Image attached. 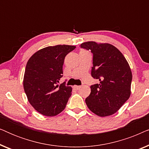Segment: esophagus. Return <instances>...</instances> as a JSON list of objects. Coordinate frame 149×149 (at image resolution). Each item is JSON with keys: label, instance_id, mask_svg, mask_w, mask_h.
<instances>
[{"label": "esophagus", "instance_id": "34e87169", "mask_svg": "<svg viewBox=\"0 0 149 149\" xmlns=\"http://www.w3.org/2000/svg\"><path fill=\"white\" fill-rule=\"evenodd\" d=\"M81 87V86H78V85H74V86L73 87V88H74L75 90H79V89H80Z\"/></svg>", "mask_w": 149, "mask_h": 149}]
</instances>
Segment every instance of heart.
I'll return each instance as SVG.
<instances>
[{
  "label": "heart",
  "mask_w": 149,
  "mask_h": 149,
  "mask_svg": "<svg viewBox=\"0 0 149 149\" xmlns=\"http://www.w3.org/2000/svg\"><path fill=\"white\" fill-rule=\"evenodd\" d=\"M81 52H85V50H82V51H81Z\"/></svg>",
  "instance_id": "heart-1"
}]
</instances>
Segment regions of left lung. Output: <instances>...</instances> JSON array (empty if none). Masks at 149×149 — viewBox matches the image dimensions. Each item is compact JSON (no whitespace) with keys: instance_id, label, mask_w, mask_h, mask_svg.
<instances>
[{"instance_id":"left-lung-1","label":"left lung","mask_w":149,"mask_h":149,"mask_svg":"<svg viewBox=\"0 0 149 149\" xmlns=\"http://www.w3.org/2000/svg\"><path fill=\"white\" fill-rule=\"evenodd\" d=\"M81 47L93 54L91 76L100 81L90 87V95L85 99L87 107L100 117L113 115L131 95L130 65L122 53L111 44L87 41Z\"/></svg>"}]
</instances>
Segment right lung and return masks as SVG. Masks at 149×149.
Wrapping results in <instances>:
<instances>
[{
    "label": "right lung",
    "mask_w": 149,
    "mask_h": 149,
    "mask_svg": "<svg viewBox=\"0 0 149 149\" xmlns=\"http://www.w3.org/2000/svg\"><path fill=\"white\" fill-rule=\"evenodd\" d=\"M75 48L66 45L49 46L28 60L23 80L24 91L32 107L41 115L56 116L66 107L72 89L58 83L63 76L65 57Z\"/></svg>",
    "instance_id": "right-lung-1"
}]
</instances>
